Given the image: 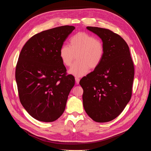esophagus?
Listing matches in <instances>:
<instances>
[{"mask_svg":"<svg viewBox=\"0 0 151 151\" xmlns=\"http://www.w3.org/2000/svg\"><path fill=\"white\" fill-rule=\"evenodd\" d=\"M79 81H80V79L79 78H78V77L75 78V81H76V83L77 84H78L79 83Z\"/></svg>","mask_w":151,"mask_h":151,"instance_id":"esophagus-1","label":"esophagus"}]
</instances>
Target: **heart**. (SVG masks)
<instances>
[{
	"label": "heart",
	"mask_w": 151,
	"mask_h": 151,
	"mask_svg": "<svg viewBox=\"0 0 151 151\" xmlns=\"http://www.w3.org/2000/svg\"><path fill=\"white\" fill-rule=\"evenodd\" d=\"M61 60L65 66L69 67L78 60L69 70V73L82 76L89 69L97 68L103 60L104 47L101 40L85 32H78L69 40V46L63 45L59 51Z\"/></svg>",
	"instance_id": "1"
}]
</instances>
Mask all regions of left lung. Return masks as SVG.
Wrapping results in <instances>:
<instances>
[{"label": "left lung", "mask_w": 151, "mask_h": 151, "mask_svg": "<svg viewBox=\"0 0 151 151\" xmlns=\"http://www.w3.org/2000/svg\"><path fill=\"white\" fill-rule=\"evenodd\" d=\"M87 29L98 35L104 47L100 65L82 78L84 109L94 121H111L123 111L132 95L134 64L126 42L112 31L97 27Z\"/></svg>", "instance_id": "8db88e82"}]
</instances>
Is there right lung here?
Here are the masks:
<instances>
[{"label": "right lung", "instance_id": "obj_1", "mask_svg": "<svg viewBox=\"0 0 151 151\" xmlns=\"http://www.w3.org/2000/svg\"><path fill=\"white\" fill-rule=\"evenodd\" d=\"M75 29L63 26L37 33L19 54L15 69L19 100L38 121H54L65 110L75 78L66 74L59 51Z\"/></svg>", "mask_w": 151, "mask_h": 151}]
</instances>
